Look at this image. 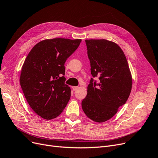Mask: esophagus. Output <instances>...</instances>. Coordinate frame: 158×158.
<instances>
[{
  "instance_id": "34e87169",
  "label": "esophagus",
  "mask_w": 158,
  "mask_h": 158,
  "mask_svg": "<svg viewBox=\"0 0 158 158\" xmlns=\"http://www.w3.org/2000/svg\"><path fill=\"white\" fill-rule=\"evenodd\" d=\"M72 89H73V90L75 91V90H76L77 89H78L79 87H78V86H72Z\"/></svg>"
}]
</instances>
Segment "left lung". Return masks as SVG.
Segmentation results:
<instances>
[{
    "label": "left lung",
    "instance_id": "1",
    "mask_svg": "<svg viewBox=\"0 0 158 158\" xmlns=\"http://www.w3.org/2000/svg\"><path fill=\"white\" fill-rule=\"evenodd\" d=\"M85 42L91 74L99 77V83L91 79L82 108L88 118L102 123L125 104L132 90V75L124 52L117 44L106 39Z\"/></svg>",
    "mask_w": 158,
    "mask_h": 158
}]
</instances>
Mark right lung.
<instances>
[{
    "mask_svg": "<svg viewBox=\"0 0 158 158\" xmlns=\"http://www.w3.org/2000/svg\"><path fill=\"white\" fill-rule=\"evenodd\" d=\"M81 42L64 38L43 40L24 60L20 86L30 107L44 119L57 118L70 99L71 89L64 83V63Z\"/></svg>",
    "mask_w": 158,
    "mask_h": 158,
    "instance_id": "1",
    "label": "right lung"
}]
</instances>
